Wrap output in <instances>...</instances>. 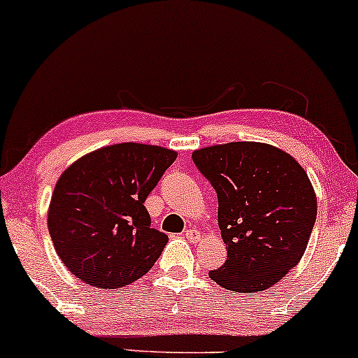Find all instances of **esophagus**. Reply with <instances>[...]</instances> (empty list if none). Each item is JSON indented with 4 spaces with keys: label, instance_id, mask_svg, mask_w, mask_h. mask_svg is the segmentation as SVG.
<instances>
[{
    "label": "esophagus",
    "instance_id": "34e87169",
    "mask_svg": "<svg viewBox=\"0 0 358 358\" xmlns=\"http://www.w3.org/2000/svg\"><path fill=\"white\" fill-rule=\"evenodd\" d=\"M184 238H186L189 243H198L201 240V233L198 230H187L184 233Z\"/></svg>",
    "mask_w": 358,
    "mask_h": 358
}]
</instances>
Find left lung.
Here are the masks:
<instances>
[{
  "mask_svg": "<svg viewBox=\"0 0 358 358\" xmlns=\"http://www.w3.org/2000/svg\"><path fill=\"white\" fill-rule=\"evenodd\" d=\"M218 196L227 260L210 271L216 284L259 292L299 264L316 222V194L303 167L280 148L231 142L192 152Z\"/></svg>",
  "mask_w": 358,
  "mask_h": 358,
  "instance_id": "1",
  "label": "left lung"
}]
</instances>
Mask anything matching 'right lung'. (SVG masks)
Wrapping results in <instances>:
<instances>
[{"instance_id": "right-lung-1", "label": "right lung", "mask_w": 358, "mask_h": 358, "mask_svg": "<svg viewBox=\"0 0 358 358\" xmlns=\"http://www.w3.org/2000/svg\"><path fill=\"white\" fill-rule=\"evenodd\" d=\"M178 154L143 143H116L62 172L49 206L55 252L83 282L116 289L150 271L169 242L150 228L143 206Z\"/></svg>"}]
</instances>
